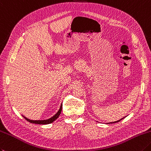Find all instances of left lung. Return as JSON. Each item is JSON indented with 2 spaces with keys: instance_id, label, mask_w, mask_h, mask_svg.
Masks as SVG:
<instances>
[{
  "instance_id": "obj_1",
  "label": "left lung",
  "mask_w": 151,
  "mask_h": 151,
  "mask_svg": "<svg viewBox=\"0 0 151 151\" xmlns=\"http://www.w3.org/2000/svg\"><path fill=\"white\" fill-rule=\"evenodd\" d=\"M124 119V118H122V119H120V120H118V121H116V122H110V123H109V124H112V123H116V122H119V121H120L121 120H122Z\"/></svg>"
}]
</instances>
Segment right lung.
I'll return each instance as SVG.
<instances>
[{
  "mask_svg": "<svg viewBox=\"0 0 151 151\" xmlns=\"http://www.w3.org/2000/svg\"><path fill=\"white\" fill-rule=\"evenodd\" d=\"M61 110H62V104L61 105L60 108V109H59V111H58V113H56L54 116H52V118H50V119H49L44 120H29L28 119H27V118L25 116H23L24 117V119L27 120L28 122L32 123V124H48L52 123L54 120H55L58 119L59 116H60V114H61Z\"/></svg>",
  "mask_w": 151,
  "mask_h": 151,
  "instance_id": "right-lung-1",
  "label": "right lung"
}]
</instances>
